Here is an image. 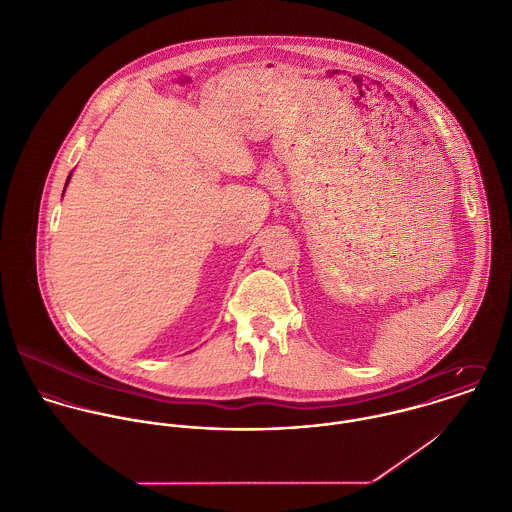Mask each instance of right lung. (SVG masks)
<instances>
[{
	"mask_svg": "<svg viewBox=\"0 0 512 512\" xmlns=\"http://www.w3.org/2000/svg\"><path fill=\"white\" fill-rule=\"evenodd\" d=\"M69 178H71V174H69V176H67V182H65V188H67V184H69ZM63 192H65V190H63Z\"/></svg>",
	"mask_w": 512,
	"mask_h": 512,
	"instance_id": "add662e5",
	"label": "right lung"
}]
</instances>
